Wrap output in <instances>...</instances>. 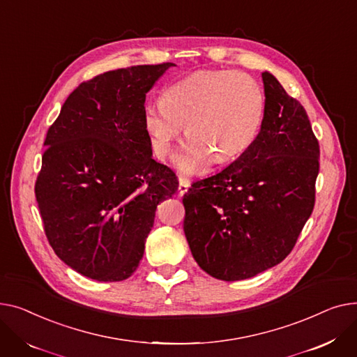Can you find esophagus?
<instances>
[{"instance_id": "obj_1", "label": "esophagus", "mask_w": 357, "mask_h": 357, "mask_svg": "<svg viewBox=\"0 0 357 357\" xmlns=\"http://www.w3.org/2000/svg\"><path fill=\"white\" fill-rule=\"evenodd\" d=\"M188 187H190V181H188L187 178H180V183H178V195L183 196L184 193H187Z\"/></svg>"}]
</instances>
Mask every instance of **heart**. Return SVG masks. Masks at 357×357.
Listing matches in <instances>:
<instances>
[{"instance_id":"obj_1","label":"heart","mask_w":357,"mask_h":357,"mask_svg":"<svg viewBox=\"0 0 357 357\" xmlns=\"http://www.w3.org/2000/svg\"><path fill=\"white\" fill-rule=\"evenodd\" d=\"M144 127L158 158L169 155L185 125L188 138L174 154L185 174H199L211 164L242 155L257 139L265 114L259 83L243 72L203 70L167 88L161 102L144 107Z\"/></svg>"}]
</instances>
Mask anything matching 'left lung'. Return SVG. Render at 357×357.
Listing matches in <instances>:
<instances>
[{"instance_id": "8db88e82", "label": "left lung", "mask_w": 357, "mask_h": 357, "mask_svg": "<svg viewBox=\"0 0 357 357\" xmlns=\"http://www.w3.org/2000/svg\"><path fill=\"white\" fill-rule=\"evenodd\" d=\"M265 114L249 149L183 197L184 235L208 275L241 281L278 265L316 202L320 146L303 105L262 73Z\"/></svg>"}]
</instances>
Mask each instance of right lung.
I'll list each match as a JSON object with an SVG mask.
<instances>
[{"label":"right lung","instance_id":"obj_1","mask_svg":"<svg viewBox=\"0 0 357 357\" xmlns=\"http://www.w3.org/2000/svg\"><path fill=\"white\" fill-rule=\"evenodd\" d=\"M174 63L105 72L83 82L47 131L36 181L56 255L88 278L123 281L138 268L157 204L178 180L153 158L145 95Z\"/></svg>","mask_w":357,"mask_h":357}]
</instances>
